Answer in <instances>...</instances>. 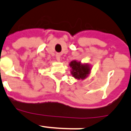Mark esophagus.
Segmentation results:
<instances>
[{
    "instance_id": "1",
    "label": "esophagus",
    "mask_w": 131,
    "mask_h": 131,
    "mask_svg": "<svg viewBox=\"0 0 131 131\" xmlns=\"http://www.w3.org/2000/svg\"><path fill=\"white\" fill-rule=\"evenodd\" d=\"M56 60H57L58 62L60 61V53H57V54L56 55Z\"/></svg>"
}]
</instances>
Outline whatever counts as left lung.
I'll return each instance as SVG.
<instances>
[{"mask_svg":"<svg viewBox=\"0 0 131 131\" xmlns=\"http://www.w3.org/2000/svg\"><path fill=\"white\" fill-rule=\"evenodd\" d=\"M71 68V73L78 80H84L87 78L91 71V67L88 64H82L81 62L72 60L69 63Z\"/></svg>","mask_w":131,"mask_h":131,"instance_id":"left-lung-1","label":"left lung"}]
</instances>
